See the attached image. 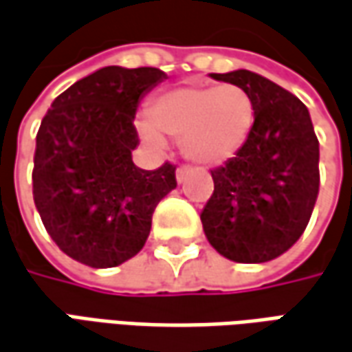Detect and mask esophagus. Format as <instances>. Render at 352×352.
<instances>
[{
    "instance_id": "1",
    "label": "esophagus",
    "mask_w": 352,
    "mask_h": 352,
    "mask_svg": "<svg viewBox=\"0 0 352 352\" xmlns=\"http://www.w3.org/2000/svg\"><path fill=\"white\" fill-rule=\"evenodd\" d=\"M190 172H191L190 164H180V166H178V170H176V180L182 184V182L188 178V174H190Z\"/></svg>"
}]
</instances>
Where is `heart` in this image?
Segmentation results:
<instances>
[{
    "label": "heart",
    "mask_w": 352,
    "mask_h": 352,
    "mask_svg": "<svg viewBox=\"0 0 352 352\" xmlns=\"http://www.w3.org/2000/svg\"><path fill=\"white\" fill-rule=\"evenodd\" d=\"M149 122L140 132L151 147H162L159 132L182 138V151L197 164L230 161L245 145L254 122L251 96L237 84H188L155 99Z\"/></svg>",
    "instance_id": "b5f03b06"
}]
</instances>
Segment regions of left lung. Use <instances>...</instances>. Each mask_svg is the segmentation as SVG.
Wrapping results in <instances>:
<instances>
[{
    "mask_svg": "<svg viewBox=\"0 0 352 352\" xmlns=\"http://www.w3.org/2000/svg\"><path fill=\"white\" fill-rule=\"evenodd\" d=\"M251 96L245 145L210 170L214 191L201 212L208 243L234 263H266L297 243L320 190L318 138L309 109L256 72L210 74Z\"/></svg>",
    "mask_w": 352,
    "mask_h": 352,
    "instance_id": "left-lung-1",
    "label": "left lung"
}]
</instances>
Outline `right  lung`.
Returning a JSON list of instances; mask_svg holds the SVG:
<instances>
[{
  "mask_svg": "<svg viewBox=\"0 0 352 352\" xmlns=\"http://www.w3.org/2000/svg\"><path fill=\"white\" fill-rule=\"evenodd\" d=\"M166 78L153 67H103L51 103L34 153L32 193L60 251L91 268H113L144 249L159 201L176 188V166L132 161L138 103Z\"/></svg>",
  "mask_w": 352,
  "mask_h": 352,
  "instance_id": "add662e5",
  "label": "right lung"
}]
</instances>
